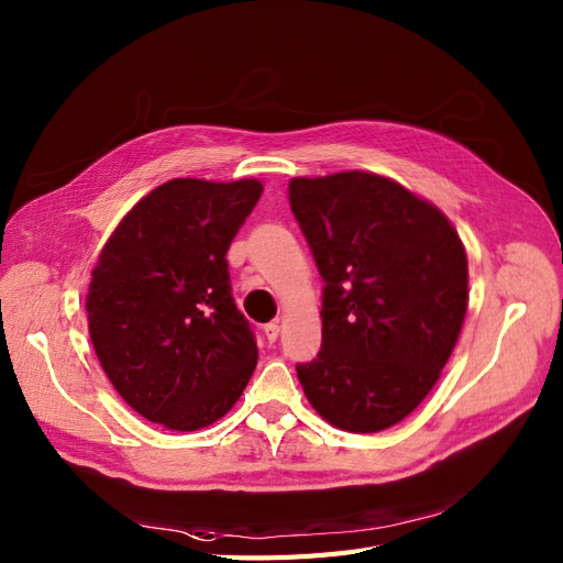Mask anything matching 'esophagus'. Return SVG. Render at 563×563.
<instances>
[{
    "mask_svg": "<svg viewBox=\"0 0 563 563\" xmlns=\"http://www.w3.org/2000/svg\"><path fill=\"white\" fill-rule=\"evenodd\" d=\"M278 334H280V324L278 322H266L264 324V336H266L268 343H274L278 339Z\"/></svg>",
    "mask_w": 563,
    "mask_h": 563,
    "instance_id": "1",
    "label": "esophagus"
}]
</instances>
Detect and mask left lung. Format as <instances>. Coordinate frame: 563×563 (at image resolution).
<instances>
[{
	"mask_svg": "<svg viewBox=\"0 0 563 563\" xmlns=\"http://www.w3.org/2000/svg\"><path fill=\"white\" fill-rule=\"evenodd\" d=\"M289 208L322 287V349L297 365L334 428L400 423L438 384L467 311V257L432 203L374 173L295 177Z\"/></svg>",
	"mask_w": 563,
	"mask_h": 563,
	"instance_id": "obj_1",
	"label": "left lung"
}]
</instances>
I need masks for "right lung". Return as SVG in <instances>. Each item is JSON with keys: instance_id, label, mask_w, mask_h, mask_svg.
<instances>
[{"instance_id": "right-lung-1", "label": "right lung", "mask_w": 563, "mask_h": 563, "mask_svg": "<svg viewBox=\"0 0 563 563\" xmlns=\"http://www.w3.org/2000/svg\"><path fill=\"white\" fill-rule=\"evenodd\" d=\"M262 191L257 179H170L100 252L86 297L90 341L117 393L152 423L179 432L214 423L257 367L224 257Z\"/></svg>"}]
</instances>
